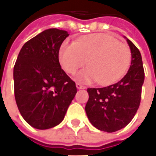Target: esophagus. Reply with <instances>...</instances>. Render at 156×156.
<instances>
[{
	"mask_svg": "<svg viewBox=\"0 0 156 156\" xmlns=\"http://www.w3.org/2000/svg\"><path fill=\"white\" fill-rule=\"evenodd\" d=\"M76 87H77V88H78V89H83V88H86L85 86L80 84V83H76Z\"/></svg>",
	"mask_w": 156,
	"mask_h": 156,
	"instance_id": "obj_1",
	"label": "esophagus"
}]
</instances>
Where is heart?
<instances>
[{
  "mask_svg": "<svg viewBox=\"0 0 156 156\" xmlns=\"http://www.w3.org/2000/svg\"><path fill=\"white\" fill-rule=\"evenodd\" d=\"M59 62L65 72L74 73L86 63L77 75L78 80L93 82L107 86L119 81L130 64L129 48L108 34L85 36L76 42L65 41L59 49Z\"/></svg>",
  "mask_w": 156,
  "mask_h": 156,
  "instance_id": "obj_1",
  "label": "heart"
}]
</instances>
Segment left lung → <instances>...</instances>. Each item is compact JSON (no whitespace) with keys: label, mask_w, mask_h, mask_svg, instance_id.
Listing matches in <instances>:
<instances>
[{"label":"left lung","mask_w":156,"mask_h":156,"mask_svg":"<svg viewBox=\"0 0 156 156\" xmlns=\"http://www.w3.org/2000/svg\"><path fill=\"white\" fill-rule=\"evenodd\" d=\"M126 41L130 48L131 64L124 78L108 87L87 90L89 98L85 111L88 119L95 128L108 133L129 124L140 104L144 80L142 58L135 45L128 38Z\"/></svg>","instance_id":"obj_1"}]
</instances>
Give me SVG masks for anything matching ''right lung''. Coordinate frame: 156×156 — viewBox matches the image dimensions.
Masks as SVG:
<instances>
[{"label":"right lung","instance_id":"add662e5","mask_svg":"<svg viewBox=\"0 0 156 156\" xmlns=\"http://www.w3.org/2000/svg\"><path fill=\"white\" fill-rule=\"evenodd\" d=\"M68 36L63 30H45L23 45L16 62V105L26 122L35 129L60 124L77 93L75 83L58 59L60 47Z\"/></svg>","mask_w":156,"mask_h":156}]
</instances>
